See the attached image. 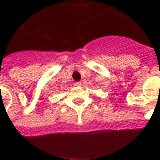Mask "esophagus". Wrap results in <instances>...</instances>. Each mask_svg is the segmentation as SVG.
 Masks as SVG:
<instances>
[{
    "label": "esophagus",
    "instance_id": "1",
    "mask_svg": "<svg viewBox=\"0 0 160 160\" xmlns=\"http://www.w3.org/2000/svg\"><path fill=\"white\" fill-rule=\"evenodd\" d=\"M75 85H76V86H81V85H82V83L80 82V81H79V82L75 83Z\"/></svg>",
    "mask_w": 160,
    "mask_h": 160
}]
</instances>
